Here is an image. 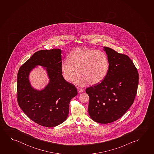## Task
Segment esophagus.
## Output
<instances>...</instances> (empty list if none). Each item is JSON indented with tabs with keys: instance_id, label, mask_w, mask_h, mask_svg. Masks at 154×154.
Listing matches in <instances>:
<instances>
[{
	"instance_id": "esophagus-1",
	"label": "esophagus",
	"mask_w": 154,
	"mask_h": 154,
	"mask_svg": "<svg viewBox=\"0 0 154 154\" xmlns=\"http://www.w3.org/2000/svg\"><path fill=\"white\" fill-rule=\"evenodd\" d=\"M77 91H78V93H81L83 92L84 91V90L83 88H77Z\"/></svg>"
}]
</instances>
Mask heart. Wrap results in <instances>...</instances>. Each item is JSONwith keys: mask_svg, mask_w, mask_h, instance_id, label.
<instances>
[{"mask_svg": "<svg viewBox=\"0 0 154 154\" xmlns=\"http://www.w3.org/2000/svg\"><path fill=\"white\" fill-rule=\"evenodd\" d=\"M62 75L71 82L77 73L73 83L79 86L88 83L95 85L105 78L109 69V61L105 53L93 49L79 47L73 49L61 62Z\"/></svg>", "mask_w": 154, "mask_h": 154, "instance_id": "obj_1", "label": "heart"}]
</instances>
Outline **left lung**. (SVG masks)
Returning <instances> with one entry per match:
<instances>
[{
    "mask_svg": "<svg viewBox=\"0 0 154 154\" xmlns=\"http://www.w3.org/2000/svg\"><path fill=\"white\" fill-rule=\"evenodd\" d=\"M109 61L107 75L100 83L86 89L88 114L93 121L109 124L123 116L133 103L139 73L128 56L103 47Z\"/></svg>",
    "mask_w": 154,
    "mask_h": 154,
    "instance_id": "left-lung-1",
    "label": "left lung"
}]
</instances>
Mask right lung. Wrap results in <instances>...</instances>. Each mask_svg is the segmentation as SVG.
<instances>
[{"label": "right lung", "instance_id": "1", "mask_svg": "<svg viewBox=\"0 0 154 154\" xmlns=\"http://www.w3.org/2000/svg\"><path fill=\"white\" fill-rule=\"evenodd\" d=\"M61 53L60 49L38 51L18 71V104L32 120L41 126L54 127L65 121L71 99L77 94L76 87L62 75ZM38 65L44 67L50 79L48 84L41 91L34 88L29 79L30 71Z\"/></svg>", "mask_w": 154, "mask_h": 154}]
</instances>
